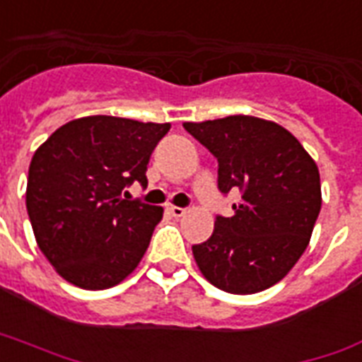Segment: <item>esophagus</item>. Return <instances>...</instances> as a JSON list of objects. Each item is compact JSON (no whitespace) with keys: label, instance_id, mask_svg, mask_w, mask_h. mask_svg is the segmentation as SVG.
<instances>
[{"label":"esophagus","instance_id":"esophagus-1","mask_svg":"<svg viewBox=\"0 0 362 362\" xmlns=\"http://www.w3.org/2000/svg\"><path fill=\"white\" fill-rule=\"evenodd\" d=\"M168 211L172 213L173 217H183L187 213V207H177V206H168Z\"/></svg>","mask_w":362,"mask_h":362}]
</instances>
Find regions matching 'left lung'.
Wrapping results in <instances>:
<instances>
[{
  "label": "left lung",
  "mask_w": 362,
  "mask_h": 362,
  "mask_svg": "<svg viewBox=\"0 0 362 362\" xmlns=\"http://www.w3.org/2000/svg\"><path fill=\"white\" fill-rule=\"evenodd\" d=\"M183 128L217 158V189L240 190L232 217H215L206 242L192 245L209 283L253 295L287 276L306 251L321 211L319 170L283 126L249 115Z\"/></svg>",
  "instance_id": "8db88e82"
}]
</instances>
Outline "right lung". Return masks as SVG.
Wrapping results in <instances>:
<instances>
[{
    "label": "right lung",
    "mask_w": 362,
    "mask_h": 362,
    "mask_svg": "<svg viewBox=\"0 0 362 362\" xmlns=\"http://www.w3.org/2000/svg\"><path fill=\"white\" fill-rule=\"evenodd\" d=\"M170 124L94 115L60 126L35 151L26 207L39 249L64 279L98 291L120 283L149 247L162 207L132 200ZM125 196L122 197V194Z\"/></svg>",
    "instance_id": "1"
}]
</instances>
